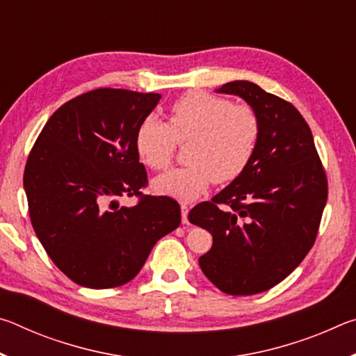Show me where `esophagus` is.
Listing matches in <instances>:
<instances>
[{
	"label": "esophagus",
	"instance_id": "1",
	"mask_svg": "<svg viewBox=\"0 0 356 356\" xmlns=\"http://www.w3.org/2000/svg\"><path fill=\"white\" fill-rule=\"evenodd\" d=\"M180 212H182V222H184V225H188V212H190V207L186 206V204H182V206H180Z\"/></svg>",
	"mask_w": 356,
	"mask_h": 356
}]
</instances>
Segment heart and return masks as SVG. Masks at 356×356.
Here are the masks:
<instances>
[{"instance_id":"obj_1","label":"heart","mask_w":356,"mask_h":356,"mask_svg":"<svg viewBox=\"0 0 356 356\" xmlns=\"http://www.w3.org/2000/svg\"><path fill=\"white\" fill-rule=\"evenodd\" d=\"M168 124L147 118L136 134V150L154 171L172 163L177 144H186L190 165L155 179L161 195L193 202L210 184H229L248 168L261 141L262 124L254 108L234 105L218 95L190 91L166 113Z\"/></svg>"}]
</instances>
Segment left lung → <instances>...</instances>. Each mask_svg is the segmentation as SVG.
Segmentation results:
<instances>
[{"label": "left lung", "mask_w": 356, "mask_h": 356, "mask_svg": "<svg viewBox=\"0 0 356 356\" xmlns=\"http://www.w3.org/2000/svg\"><path fill=\"white\" fill-rule=\"evenodd\" d=\"M254 108L261 141L250 165L188 220L212 234L200 257L212 284L229 295H254L286 280L316 242L328 180L309 125L291 102L251 81L222 84Z\"/></svg>", "instance_id": "1"}]
</instances>
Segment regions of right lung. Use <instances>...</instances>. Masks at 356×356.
Here are the masks:
<instances>
[{
  "label": "right lung",
  "mask_w": 356,
  "mask_h": 356,
  "mask_svg": "<svg viewBox=\"0 0 356 356\" xmlns=\"http://www.w3.org/2000/svg\"><path fill=\"white\" fill-rule=\"evenodd\" d=\"M161 99L99 88L65 102L35 140L23 174L34 232L56 267L91 289L122 286L180 225L179 202L144 195L136 134ZM138 197L134 208L117 197Z\"/></svg>",
  "instance_id": "1"
}]
</instances>
